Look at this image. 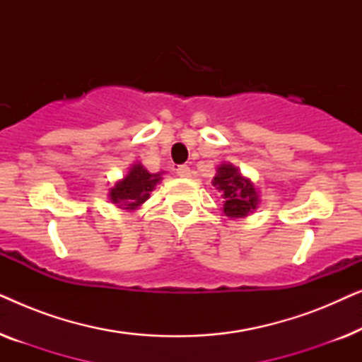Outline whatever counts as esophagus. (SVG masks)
<instances>
[{"label": "esophagus", "mask_w": 362, "mask_h": 362, "mask_svg": "<svg viewBox=\"0 0 362 362\" xmlns=\"http://www.w3.org/2000/svg\"><path fill=\"white\" fill-rule=\"evenodd\" d=\"M176 173H177V176H181V177H191V175H192L191 168H189V166H186V165L177 166Z\"/></svg>", "instance_id": "esophagus-1"}]
</instances>
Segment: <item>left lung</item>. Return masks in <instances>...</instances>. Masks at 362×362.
<instances>
[{
	"label": "left lung",
	"mask_w": 362,
	"mask_h": 362,
	"mask_svg": "<svg viewBox=\"0 0 362 362\" xmlns=\"http://www.w3.org/2000/svg\"><path fill=\"white\" fill-rule=\"evenodd\" d=\"M212 186L219 192L222 211L230 219H244L254 214V211L260 206L259 187H255L250 177L242 175L239 168L232 163H221L216 168Z\"/></svg>",
	"instance_id": "left-lung-1"
}]
</instances>
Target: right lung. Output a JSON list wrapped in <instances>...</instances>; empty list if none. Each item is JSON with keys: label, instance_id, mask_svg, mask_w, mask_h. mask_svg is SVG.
<instances>
[{"label": "right lung", "instance_id": "add662e5", "mask_svg": "<svg viewBox=\"0 0 362 362\" xmlns=\"http://www.w3.org/2000/svg\"><path fill=\"white\" fill-rule=\"evenodd\" d=\"M163 173H150L141 163L128 168V173L108 189V199L123 211H136L150 199V192L160 185Z\"/></svg>", "mask_w": 362, "mask_h": 362}]
</instances>
